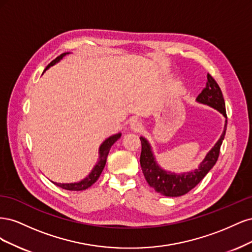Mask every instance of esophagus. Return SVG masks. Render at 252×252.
<instances>
[{
	"label": "esophagus",
	"mask_w": 252,
	"mask_h": 252,
	"mask_svg": "<svg viewBox=\"0 0 252 252\" xmlns=\"http://www.w3.org/2000/svg\"><path fill=\"white\" fill-rule=\"evenodd\" d=\"M130 128L132 129V130L134 131H140L142 129V124L140 121H136V120H133L130 122Z\"/></svg>",
	"instance_id": "34e87169"
}]
</instances>
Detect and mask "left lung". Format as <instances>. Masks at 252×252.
<instances>
[{
  "instance_id": "1",
  "label": "left lung",
  "mask_w": 252,
  "mask_h": 252,
  "mask_svg": "<svg viewBox=\"0 0 252 252\" xmlns=\"http://www.w3.org/2000/svg\"><path fill=\"white\" fill-rule=\"evenodd\" d=\"M195 101L200 104L210 106V107L215 108L226 118L223 132L220 134V139L215 144V146L207 152V155H206L205 158L200 163L197 168L182 173H175L163 169L158 164L148 140L144 136H140L142 143L140 163L143 174L149 186L162 195L173 197L186 194L199 184L218 161L220 145L223 143L226 133L227 116L222 91H220L218 83L209 73L207 74L206 86L202 90V93L197 95Z\"/></svg>"
}]
</instances>
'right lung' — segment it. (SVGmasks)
<instances>
[{
  "label": "right lung",
  "mask_w": 252,
  "mask_h": 252,
  "mask_svg": "<svg viewBox=\"0 0 252 252\" xmlns=\"http://www.w3.org/2000/svg\"><path fill=\"white\" fill-rule=\"evenodd\" d=\"M69 53L70 52H64L60 57H58L57 59L53 60L52 62L46 67V69L44 70V72L46 71L48 68H50L51 66L59 63L61 60H62L66 55H69ZM121 135H122L121 132H119L117 134L110 135L109 138L106 139L101 144L100 148H98V161L94 166L93 170L90 171V173L87 175L85 179H83V180H81L79 182H75V183H56V182H52L53 184H56L57 186L63 188V189H66V190H72V191H80V190H85V189L89 188L91 185L94 184V183L97 181L98 178H100V175H101V173H102V171L104 169V167L106 165V161H107V157H108V154H109V150H110L112 145L121 138Z\"/></svg>",
  "instance_id": "1"
}]
</instances>
